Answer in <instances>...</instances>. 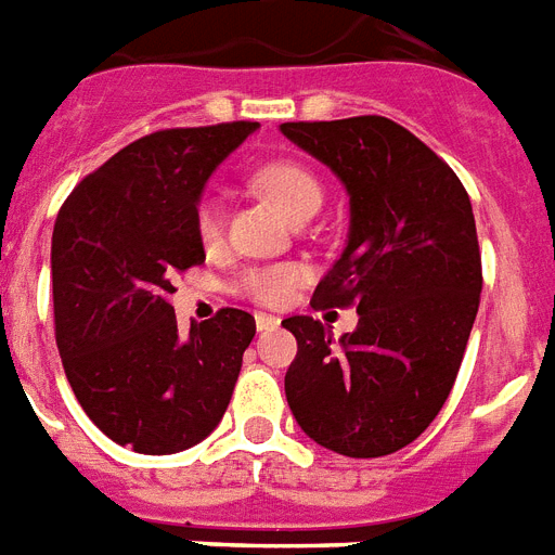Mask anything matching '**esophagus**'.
Returning a JSON list of instances; mask_svg holds the SVG:
<instances>
[{
	"label": "esophagus",
	"instance_id": "esophagus-1",
	"mask_svg": "<svg viewBox=\"0 0 555 555\" xmlns=\"http://www.w3.org/2000/svg\"><path fill=\"white\" fill-rule=\"evenodd\" d=\"M276 327H279L276 317H270V313H259V317H256V331H259V333L276 331Z\"/></svg>",
	"mask_w": 555,
	"mask_h": 555
}]
</instances>
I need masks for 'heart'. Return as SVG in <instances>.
Here are the masks:
<instances>
[{
  "label": "heart",
  "instance_id": "b5f03b06",
  "mask_svg": "<svg viewBox=\"0 0 555 555\" xmlns=\"http://www.w3.org/2000/svg\"><path fill=\"white\" fill-rule=\"evenodd\" d=\"M254 184L293 222L308 214L313 216L322 207V182L299 162H268L254 173ZM196 236L205 247H214L222 238V207L214 196H202L196 205ZM301 279L305 270L299 264H268V268L245 270L236 287L238 293L262 305H285L293 291L301 285Z\"/></svg>",
  "mask_w": 555,
  "mask_h": 555
}]
</instances>
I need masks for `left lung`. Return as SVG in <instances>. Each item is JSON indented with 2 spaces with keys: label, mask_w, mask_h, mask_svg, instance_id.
Wrapping results in <instances>:
<instances>
[{
  "label": "left lung",
  "mask_w": 555,
  "mask_h": 555,
  "mask_svg": "<svg viewBox=\"0 0 555 555\" xmlns=\"http://www.w3.org/2000/svg\"><path fill=\"white\" fill-rule=\"evenodd\" d=\"M279 130L327 165L350 199L345 250L313 308L356 305L359 313L339 339L313 317L282 322L299 341L287 404L322 448L387 456L439 416L470 339L481 293L470 196L425 142L385 116Z\"/></svg>",
  "instance_id": "1"
}]
</instances>
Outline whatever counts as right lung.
Here are the masks:
<instances>
[{
  "label": "right lung",
  "instance_id": "right-lung-1",
  "mask_svg": "<svg viewBox=\"0 0 555 555\" xmlns=\"http://www.w3.org/2000/svg\"><path fill=\"white\" fill-rule=\"evenodd\" d=\"M256 121L156 130L85 176L53 224L56 345L90 422L121 448L168 456L214 434L256 333L219 310L182 336L168 301L205 262L196 205Z\"/></svg>",
  "mask_w": 555,
  "mask_h": 555
}]
</instances>
